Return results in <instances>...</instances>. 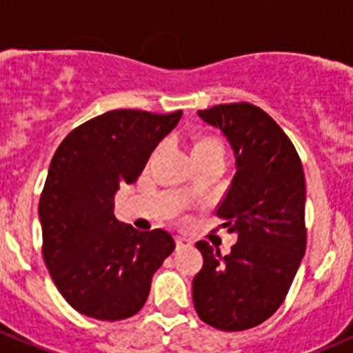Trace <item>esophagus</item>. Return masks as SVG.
I'll use <instances>...</instances> for the list:
<instances>
[{
  "label": "esophagus",
  "mask_w": 353,
  "mask_h": 353,
  "mask_svg": "<svg viewBox=\"0 0 353 353\" xmlns=\"http://www.w3.org/2000/svg\"><path fill=\"white\" fill-rule=\"evenodd\" d=\"M192 245V240L186 239V236H177L176 239V247H177V251L179 249H186V247Z\"/></svg>",
  "instance_id": "1"
}]
</instances>
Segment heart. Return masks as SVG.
Returning a JSON list of instances; mask_svg holds the SVG:
<instances>
[{"label": "heart", "instance_id": "1", "mask_svg": "<svg viewBox=\"0 0 353 353\" xmlns=\"http://www.w3.org/2000/svg\"><path fill=\"white\" fill-rule=\"evenodd\" d=\"M193 158H217V160H225V148H223L221 141L216 139L212 136L199 137L193 144ZM193 193V190H190Z\"/></svg>", "mask_w": 353, "mask_h": 353}]
</instances>
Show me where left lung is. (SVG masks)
<instances>
[{"label": "left lung", "instance_id": "obj_1", "mask_svg": "<svg viewBox=\"0 0 353 353\" xmlns=\"http://www.w3.org/2000/svg\"><path fill=\"white\" fill-rule=\"evenodd\" d=\"M199 117L225 134L235 154L216 216L236 243L223 256L196 242L203 266L193 279V305L205 324L245 331L279 310L305 256V174L291 139L261 108L233 102Z\"/></svg>", "mask_w": 353, "mask_h": 353}]
</instances>
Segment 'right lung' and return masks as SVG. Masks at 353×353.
<instances>
[{
  "instance_id": "add662e5",
  "label": "right lung",
  "mask_w": 353,
  "mask_h": 353,
  "mask_svg": "<svg viewBox=\"0 0 353 353\" xmlns=\"http://www.w3.org/2000/svg\"><path fill=\"white\" fill-rule=\"evenodd\" d=\"M183 111L114 110L65 136L39 196L43 259L65 301L97 321L141 310L153 273L176 249L165 230L139 232L114 217V193L141 176Z\"/></svg>"
}]
</instances>
